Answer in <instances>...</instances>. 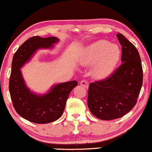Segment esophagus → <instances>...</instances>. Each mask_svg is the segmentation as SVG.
I'll use <instances>...</instances> for the list:
<instances>
[{
  "label": "esophagus",
  "instance_id": "esophagus-1",
  "mask_svg": "<svg viewBox=\"0 0 152 152\" xmlns=\"http://www.w3.org/2000/svg\"><path fill=\"white\" fill-rule=\"evenodd\" d=\"M80 84L83 86L84 87H85L86 88H88V83L86 82V81L85 80H82L80 82Z\"/></svg>",
  "mask_w": 152,
  "mask_h": 152
}]
</instances>
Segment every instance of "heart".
<instances>
[{
	"label": "heart",
	"mask_w": 152,
	"mask_h": 152,
	"mask_svg": "<svg viewBox=\"0 0 152 152\" xmlns=\"http://www.w3.org/2000/svg\"><path fill=\"white\" fill-rule=\"evenodd\" d=\"M121 52L118 45L107 40H99L84 49L79 59L81 65L93 67L91 75L96 80H104L111 75L119 61Z\"/></svg>",
	"instance_id": "1"
}]
</instances>
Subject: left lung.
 <instances>
[{"label": "left lung", "mask_w": 152, "mask_h": 152, "mask_svg": "<svg viewBox=\"0 0 152 152\" xmlns=\"http://www.w3.org/2000/svg\"><path fill=\"white\" fill-rule=\"evenodd\" d=\"M122 64L111 76L91 83L88 91V107L95 117L110 120L120 118L136 105L142 85V68L136 48L120 33Z\"/></svg>", "instance_id": "1"}]
</instances>
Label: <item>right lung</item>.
<instances>
[{"mask_svg":"<svg viewBox=\"0 0 152 152\" xmlns=\"http://www.w3.org/2000/svg\"><path fill=\"white\" fill-rule=\"evenodd\" d=\"M59 39L55 37H31L18 48L12 63L9 90L14 108L28 121L47 124L59 119L64 113L70 93L77 86L76 80L53 85L47 93L37 94L28 87L21 68L40 49H53Z\"/></svg>","mask_w":152,"mask_h":152,"instance_id":"right-lung-1","label":"right lung"}]
</instances>
